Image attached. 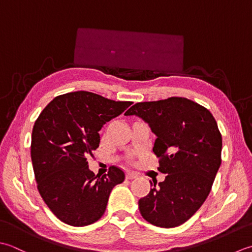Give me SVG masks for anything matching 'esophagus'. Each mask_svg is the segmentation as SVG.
I'll return each instance as SVG.
<instances>
[{"label":"esophagus","instance_id":"esophagus-1","mask_svg":"<svg viewBox=\"0 0 252 252\" xmlns=\"http://www.w3.org/2000/svg\"><path fill=\"white\" fill-rule=\"evenodd\" d=\"M126 177H127V179H135V178H137V175H136L135 173L129 172V173H127Z\"/></svg>","mask_w":252,"mask_h":252}]
</instances>
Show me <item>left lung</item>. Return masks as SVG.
<instances>
[{
	"label": "left lung",
	"mask_w": 252,
	"mask_h": 252,
	"mask_svg": "<svg viewBox=\"0 0 252 252\" xmlns=\"http://www.w3.org/2000/svg\"><path fill=\"white\" fill-rule=\"evenodd\" d=\"M125 115H137L147 122L157 139L153 152L158 169L165 181H150L139 211L147 222L158 227L182 225L201 207L211 191L220 168L222 135L208 109L186 97L140 102Z\"/></svg>",
	"instance_id": "1"
}]
</instances>
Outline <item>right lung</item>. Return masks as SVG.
<instances>
[{"mask_svg":"<svg viewBox=\"0 0 252 252\" xmlns=\"http://www.w3.org/2000/svg\"><path fill=\"white\" fill-rule=\"evenodd\" d=\"M130 104L76 91L56 96L40 113L32 135L34 177L43 201L62 222L71 226L96 222L112 189L124 182L117 166L95 175L87 158L99 147L102 126Z\"/></svg>","mask_w":252,"mask_h":252,"instance_id":"obj_1","label":"right lung"}]
</instances>
